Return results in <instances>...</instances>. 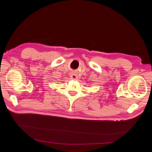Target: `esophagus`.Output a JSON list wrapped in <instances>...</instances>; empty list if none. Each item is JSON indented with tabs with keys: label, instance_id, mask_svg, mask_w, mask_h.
<instances>
[{
	"label": "esophagus",
	"instance_id": "34e87169",
	"mask_svg": "<svg viewBox=\"0 0 152 152\" xmlns=\"http://www.w3.org/2000/svg\"><path fill=\"white\" fill-rule=\"evenodd\" d=\"M70 77H71V79H73V80H76L77 79H78L77 75L76 74V73H71Z\"/></svg>",
	"mask_w": 152,
	"mask_h": 152
}]
</instances>
